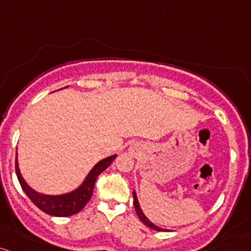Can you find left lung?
I'll return each mask as SVG.
<instances>
[{
	"label": "left lung",
	"mask_w": 251,
	"mask_h": 251,
	"mask_svg": "<svg viewBox=\"0 0 251 251\" xmlns=\"http://www.w3.org/2000/svg\"><path fill=\"white\" fill-rule=\"evenodd\" d=\"M133 206L134 208H136V212H137V216H138V218L140 219V222L143 223V224H145L147 226H149L150 228H152V230H156V231H164V228L162 227H158L157 225L153 224V223H151L150 220H149L147 217H145V214L143 213L142 208H140L139 206V202H138V199H137V195H136V192L133 191Z\"/></svg>",
	"instance_id": "obj_1"
}]
</instances>
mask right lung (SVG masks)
Here are the masks:
<instances>
[{"label":"right lung","instance_id":"1","mask_svg":"<svg viewBox=\"0 0 251 251\" xmlns=\"http://www.w3.org/2000/svg\"><path fill=\"white\" fill-rule=\"evenodd\" d=\"M16 155H18V151H16ZM117 155H113L106 158L101 159L100 162L95 164L94 168L89 172V174L87 175V177L84 178L83 183L76 188L75 191L70 193H65V194L60 195H46L41 194V193L35 192L34 189L31 188L28 184L26 183V181L24 180L23 175H21L20 169H19V163H18V156L15 158V172L16 176H18L19 182L21 184V188L24 189V192L26 193L27 197L31 199V201L37 206L38 208H40L41 211L45 212V213L50 214V216L54 217H69L73 216V214L78 213L82 208L87 205V202L89 201L90 198L93 195V191H94V184L98 176L106 170L107 168L112 164V162L114 161Z\"/></svg>","mask_w":251,"mask_h":251}]
</instances>
